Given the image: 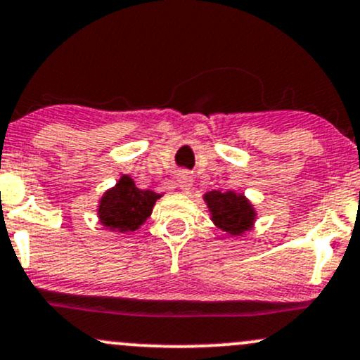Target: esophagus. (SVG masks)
Returning a JSON list of instances; mask_svg holds the SVG:
<instances>
[{
    "mask_svg": "<svg viewBox=\"0 0 360 360\" xmlns=\"http://www.w3.org/2000/svg\"><path fill=\"white\" fill-rule=\"evenodd\" d=\"M177 184H179V188L183 191L190 190L193 184V176L190 170H179V172H177Z\"/></svg>",
    "mask_w": 360,
    "mask_h": 360,
    "instance_id": "obj_1",
    "label": "esophagus"
}]
</instances>
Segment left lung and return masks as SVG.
Here are the masks:
<instances>
[{
	"mask_svg": "<svg viewBox=\"0 0 360 360\" xmlns=\"http://www.w3.org/2000/svg\"><path fill=\"white\" fill-rule=\"evenodd\" d=\"M205 202L212 212V221L226 233L241 234L252 228L255 214L243 195L210 191L205 195Z\"/></svg>",
	"mask_w": 360,
	"mask_h": 360,
	"instance_id": "obj_1",
	"label": "left lung"
}]
</instances>
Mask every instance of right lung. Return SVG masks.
I'll use <instances>...</instances> for the list:
<instances>
[{
    "mask_svg": "<svg viewBox=\"0 0 360 360\" xmlns=\"http://www.w3.org/2000/svg\"><path fill=\"white\" fill-rule=\"evenodd\" d=\"M160 195L151 190H139L129 176H124L115 188L105 193L100 203V221L112 231H136L150 217Z\"/></svg>",
    "mask_w": 360,
    "mask_h": 360,
    "instance_id": "right-lung-1",
    "label": "right lung"
}]
</instances>
